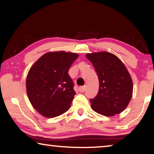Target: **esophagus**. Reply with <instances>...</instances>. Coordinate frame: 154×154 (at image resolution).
Wrapping results in <instances>:
<instances>
[{"mask_svg":"<svg viewBox=\"0 0 154 154\" xmlns=\"http://www.w3.org/2000/svg\"><path fill=\"white\" fill-rule=\"evenodd\" d=\"M85 88H86V86L85 85L79 87V92H85Z\"/></svg>","mask_w":154,"mask_h":154,"instance_id":"esophagus-1","label":"esophagus"}]
</instances>
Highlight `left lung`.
<instances>
[{"mask_svg":"<svg viewBox=\"0 0 154 154\" xmlns=\"http://www.w3.org/2000/svg\"><path fill=\"white\" fill-rule=\"evenodd\" d=\"M99 81L97 96L90 99L95 112L110 117L119 114L131 101L133 82L126 66L115 55L108 52L88 53Z\"/></svg>","mask_w":154,"mask_h":154,"instance_id":"1","label":"left lung"}]
</instances>
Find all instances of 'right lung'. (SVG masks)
I'll list each match as a JSON object with an SVG mask.
<instances>
[{
    "label": "right lung",
    "mask_w": 154,
    "mask_h": 154,
    "mask_svg": "<svg viewBox=\"0 0 154 154\" xmlns=\"http://www.w3.org/2000/svg\"><path fill=\"white\" fill-rule=\"evenodd\" d=\"M78 57L74 53L49 52L30 68L26 79L27 94L44 117H57L69 109L75 92L68 72Z\"/></svg>",
    "instance_id": "add662e5"
}]
</instances>
